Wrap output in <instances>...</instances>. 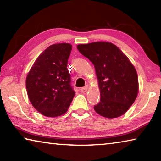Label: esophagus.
<instances>
[{
    "instance_id": "34e87169",
    "label": "esophagus",
    "mask_w": 161,
    "mask_h": 161,
    "mask_svg": "<svg viewBox=\"0 0 161 161\" xmlns=\"http://www.w3.org/2000/svg\"><path fill=\"white\" fill-rule=\"evenodd\" d=\"M87 89H88V86H85L84 87H82V88L80 89V92H81V93H84V92H86L87 91Z\"/></svg>"
}]
</instances>
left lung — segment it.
<instances>
[{"label":"left lung","instance_id":"8db88e82","mask_svg":"<svg viewBox=\"0 0 161 161\" xmlns=\"http://www.w3.org/2000/svg\"><path fill=\"white\" fill-rule=\"evenodd\" d=\"M80 53L95 67L100 89L96 112L106 118L123 115L135 102L138 80L135 67L119 47L108 42H95L77 46Z\"/></svg>","mask_w":161,"mask_h":161}]
</instances>
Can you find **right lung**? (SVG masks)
Segmentation results:
<instances>
[{"mask_svg":"<svg viewBox=\"0 0 161 161\" xmlns=\"http://www.w3.org/2000/svg\"><path fill=\"white\" fill-rule=\"evenodd\" d=\"M69 43L54 44L40 54L26 78L28 98L35 109L48 117L67 112L75 92L67 69Z\"/></svg>","mask_w":161,"mask_h":161,"instance_id":"1","label":"right lung"}]
</instances>
